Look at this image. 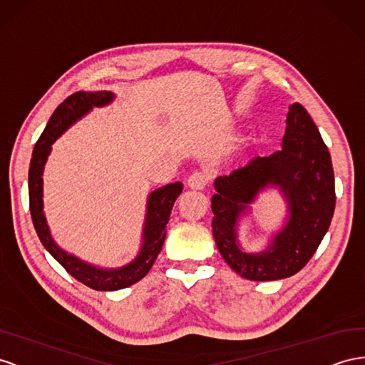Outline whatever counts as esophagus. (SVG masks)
Returning a JSON list of instances; mask_svg holds the SVG:
<instances>
[{
    "instance_id": "esophagus-1",
    "label": "esophagus",
    "mask_w": 365,
    "mask_h": 365,
    "mask_svg": "<svg viewBox=\"0 0 365 365\" xmlns=\"http://www.w3.org/2000/svg\"><path fill=\"white\" fill-rule=\"evenodd\" d=\"M207 182H209V178H207V175L202 172H195L189 176V180H187V185H189L192 190H202Z\"/></svg>"
}]
</instances>
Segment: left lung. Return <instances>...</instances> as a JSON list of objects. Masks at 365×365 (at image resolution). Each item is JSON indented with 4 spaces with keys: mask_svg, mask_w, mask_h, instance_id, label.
<instances>
[{
    "mask_svg": "<svg viewBox=\"0 0 365 365\" xmlns=\"http://www.w3.org/2000/svg\"><path fill=\"white\" fill-rule=\"evenodd\" d=\"M282 149L256 156L229 176L215 180L213 238L230 267L250 281H277L298 273L327 233L334 212V175L327 145L299 103L289 107ZM278 186L289 220L264 252L245 254L237 242L240 213L265 186Z\"/></svg>",
    "mask_w": 365,
    "mask_h": 365,
    "instance_id": "left-lung-1",
    "label": "left lung"
}]
</instances>
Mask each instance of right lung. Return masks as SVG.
Listing matches in <instances>:
<instances>
[{"label":"right lung","mask_w":365,"mask_h":365,"mask_svg":"<svg viewBox=\"0 0 365 365\" xmlns=\"http://www.w3.org/2000/svg\"><path fill=\"white\" fill-rule=\"evenodd\" d=\"M113 101V93L107 91L100 92H76L56 107V110L48 120L44 132L35 144V149L29 169V202L34 227L39 241L46 250L71 273L75 279L83 282L87 287L100 292H112L130 287L132 284L143 279L155 259L163 249L165 240V225L169 222L172 207L176 198L182 192V184L172 182L160 187L147 198V212L143 230V245L136 258L120 269H98L87 264L76 256L68 255L60 249L48 232L46 216L43 213V170L47 156L52 150V144L60 135H63L75 121L80 120L93 107H103Z\"/></svg>","instance_id":"add662e5"}]
</instances>
